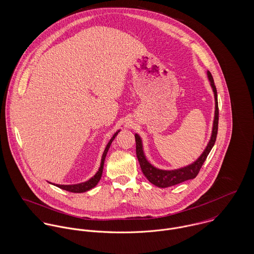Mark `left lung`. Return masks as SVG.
Wrapping results in <instances>:
<instances>
[{
  "label": "left lung",
  "instance_id": "obj_1",
  "mask_svg": "<svg viewBox=\"0 0 254 254\" xmlns=\"http://www.w3.org/2000/svg\"><path fill=\"white\" fill-rule=\"evenodd\" d=\"M207 76L210 81V85L212 87L214 98H215V114H214V120H213V128H212V134L211 138L209 140V143L206 145L204 151L201 153V155L191 164L183 167L180 169L175 170H161L158 168H155L152 166L145 158V153L143 150V144L140 136L138 134L135 135L136 140V153L137 157L141 166V169L144 173L146 179L153 184L156 187L159 188H167L171 186H175L177 184H180L182 182L194 179L196 175L198 174L202 164L204 163L207 155L209 154L210 150L212 149L213 145L215 144L218 132V120H219V109H218L217 90L216 86L214 84L213 77L210 71H207Z\"/></svg>",
  "mask_w": 254,
  "mask_h": 254
}]
</instances>
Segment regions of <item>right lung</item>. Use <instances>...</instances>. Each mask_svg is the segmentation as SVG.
I'll return each mask as SVG.
<instances>
[{
    "label": "right lung",
    "mask_w": 254,
    "mask_h": 254,
    "mask_svg": "<svg viewBox=\"0 0 254 254\" xmlns=\"http://www.w3.org/2000/svg\"><path fill=\"white\" fill-rule=\"evenodd\" d=\"M120 132V130L116 131V133H114V135L112 136V138L109 140V144L106 146L105 148V151L103 153V156H102V162H101V166L98 170V172L94 175V177H92L90 180L88 181L84 182V183H80V184H75V185H56L57 187H59L60 189H63V190H68V191H71V192H85L91 189H93L94 187L97 186V184L99 183V181L101 180V177H102V174H103V169H104V164H105V159H106V156H107V153L109 151V146L111 145L112 141L114 140V138L116 137V135ZM55 185V184H54Z\"/></svg>",
    "instance_id": "right-lung-1"
}]
</instances>
